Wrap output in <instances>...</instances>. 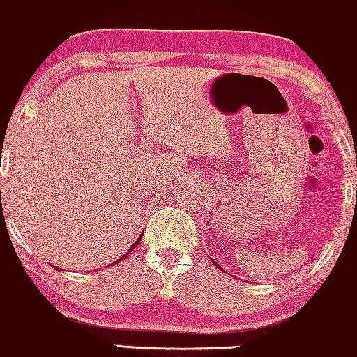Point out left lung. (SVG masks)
I'll use <instances>...</instances> for the list:
<instances>
[{
    "instance_id": "1",
    "label": "left lung",
    "mask_w": 357,
    "mask_h": 357,
    "mask_svg": "<svg viewBox=\"0 0 357 357\" xmlns=\"http://www.w3.org/2000/svg\"><path fill=\"white\" fill-rule=\"evenodd\" d=\"M214 265H215V266H218V268H221V266H219V265H218V263H215V261H214Z\"/></svg>"
}]
</instances>
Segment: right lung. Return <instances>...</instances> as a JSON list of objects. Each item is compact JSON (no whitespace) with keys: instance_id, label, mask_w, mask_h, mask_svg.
Returning a JSON list of instances; mask_svg holds the SVG:
<instances>
[{"instance_id":"right-lung-1","label":"right lung","mask_w":357,"mask_h":357,"mask_svg":"<svg viewBox=\"0 0 357 357\" xmlns=\"http://www.w3.org/2000/svg\"><path fill=\"white\" fill-rule=\"evenodd\" d=\"M138 243H139V239H136V243L133 244V246L130 248V251H133V250H135V246H136V244H138ZM130 251H128V253H130ZM128 253H126V255H128ZM126 255H125V256H121V258H119L118 261H116V263H119V261H121V259H125V258H126ZM113 265H114V263H113Z\"/></svg>"}]
</instances>
